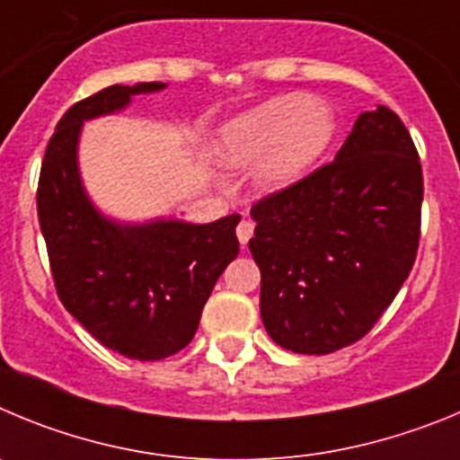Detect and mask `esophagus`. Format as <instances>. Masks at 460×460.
Wrapping results in <instances>:
<instances>
[{
  "instance_id": "obj_1",
  "label": "esophagus",
  "mask_w": 460,
  "mask_h": 460,
  "mask_svg": "<svg viewBox=\"0 0 460 460\" xmlns=\"http://www.w3.org/2000/svg\"><path fill=\"white\" fill-rule=\"evenodd\" d=\"M252 234H254V225H252L250 220H243L238 225V229H235V235H238V243L243 247L247 245V243H250V238H252Z\"/></svg>"
}]
</instances>
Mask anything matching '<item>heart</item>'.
<instances>
[{
    "label": "heart",
    "instance_id": "obj_1",
    "mask_svg": "<svg viewBox=\"0 0 460 460\" xmlns=\"http://www.w3.org/2000/svg\"><path fill=\"white\" fill-rule=\"evenodd\" d=\"M334 130L337 123L328 107L307 93H287L225 123L215 155L229 169L252 167L261 192H284L316 167Z\"/></svg>",
    "mask_w": 460,
    "mask_h": 460
}]
</instances>
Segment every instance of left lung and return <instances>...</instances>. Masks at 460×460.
Here are the masks:
<instances>
[{
    "instance_id": "obj_1",
    "label": "left lung",
    "mask_w": 460,
    "mask_h": 460,
    "mask_svg": "<svg viewBox=\"0 0 460 460\" xmlns=\"http://www.w3.org/2000/svg\"><path fill=\"white\" fill-rule=\"evenodd\" d=\"M421 164L390 107L362 111L334 163L252 208L261 318L281 349L328 355L374 328L412 270Z\"/></svg>"
}]
</instances>
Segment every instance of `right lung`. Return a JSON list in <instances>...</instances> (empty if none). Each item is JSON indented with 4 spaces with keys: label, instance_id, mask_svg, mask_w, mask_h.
I'll return each instance as SVG.
<instances>
[{
    "label": "right lung",
    "instance_id": "obj_1",
    "mask_svg": "<svg viewBox=\"0 0 460 460\" xmlns=\"http://www.w3.org/2000/svg\"><path fill=\"white\" fill-rule=\"evenodd\" d=\"M163 89L164 82L114 84L70 107L45 148L36 194L59 300L102 346L139 362L192 341L215 281L240 250V215L208 225L121 222L102 213L82 183V126Z\"/></svg>",
    "mask_w": 460,
    "mask_h": 460
}]
</instances>
